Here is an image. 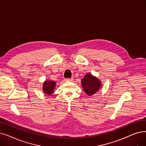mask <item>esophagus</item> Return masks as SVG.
Listing matches in <instances>:
<instances>
[{
	"instance_id": "obj_1",
	"label": "esophagus",
	"mask_w": 146,
	"mask_h": 146,
	"mask_svg": "<svg viewBox=\"0 0 146 146\" xmlns=\"http://www.w3.org/2000/svg\"><path fill=\"white\" fill-rule=\"evenodd\" d=\"M72 80H73V79H72L67 78V79H66L64 80H65L66 82H71V81H72Z\"/></svg>"
}]
</instances>
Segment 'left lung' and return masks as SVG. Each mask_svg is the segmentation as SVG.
Wrapping results in <instances>:
<instances>
[{
    "label": "left lung",
    "instance_id": "8db88e82",
    "mask_svg": "<svg viewBox=\"0 0 146 146\" xmlns=\"http://www.w3.org/2000/svg\"><path fill=\"white\" fill-rule=\"evenodd\" d=\"M82 86L84 92L90 96L97 93L102 86L101 80L91 73H86L84 78L81 80Z\"/></svg>",
    "mask_w": 146,
    "mask_h": 146
}]
</instances>
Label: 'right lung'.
<instances>
[{
    "instance_id": "1",
    "label": "right lung",
    "mask_w": 146,
    "mask_h": 146,
    "mask_svg": "<svg viewBox=\"0 0 146 146\" xmlns=\"http://www.w3.org/2000/svg\"><path fill=\"white\" fill-rule=\"evenodd\" d=\"M56 86L55 82L51 80H46L43 82L42 86V91L43 92L48 96H50L54 92Z\"/></svg>"
}]
</instances>
